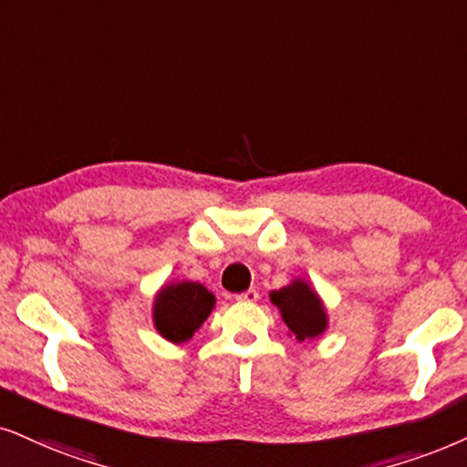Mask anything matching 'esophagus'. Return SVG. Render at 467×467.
<instances>
[{
	"label": "esophagus",
	"mask_w": 467,
	"mask_h": 467,
	"mask_svg": "<svg viewBox=\"0 0 467 467\" xmlns=\"http://www.w3.org/2000/svg\"><path fill=\"white\" fill-rule=\"evenodd\" d=\"M258 297H261V295H258L256 288H247L245 293H239V295H234V299H237V302H247V304H254V302H258Z\"/></svg>",
	"instance_id": "34e87169"
}]
</instances>
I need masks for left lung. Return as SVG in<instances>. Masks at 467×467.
Wrapping results in <instances>:
<instances>
[{
    "instance_id": "left-lung-1",
    "label": "left lung",
    "mask_w": 467,
    "mask_h": 467,
    "mask_svg": "<svg viewBox=\"0 0 467 467\" xmlns=\"http://www.w3.org/2000/svg\"><path fill=\"white\" fill-rule=\"evenodd\" d=\"M271 302L280 308L282 318L288 329L297 336V340L315 338L327 326L321 302L315 291L302 280H295L291 286L271 293Z\"/></svg>"
}]
</instances>
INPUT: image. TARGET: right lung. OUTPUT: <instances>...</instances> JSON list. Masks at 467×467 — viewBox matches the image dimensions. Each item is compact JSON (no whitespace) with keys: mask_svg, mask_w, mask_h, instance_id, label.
<instances>
[{"mask_svg":"<svg viewBox=\"0 0 467 467\" xmlns=\"http://www.w3.org/2000/svg\"><path fill=\"white\" fill-rule=\"evenodd\" d=\"M215 297L198 282L165 286L155 302V327L172 342L190 340L213 310Z\"/></svg>","mask_w":467,"mask_h":467,"instance_id":"add662e5","label":"right lung"}]
</instances>
